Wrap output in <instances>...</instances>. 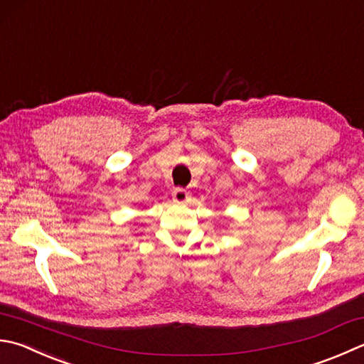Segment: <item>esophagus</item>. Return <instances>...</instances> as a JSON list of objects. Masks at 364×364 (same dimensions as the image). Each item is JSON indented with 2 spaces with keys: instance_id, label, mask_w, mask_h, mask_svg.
Returning a JSON list of instances; mask_svg holds the SVG:
<instances>
[{
  "instance_id": "34e87169",
  "label": "esophagus",
  "mask_w": 364,
  "mask_h": 364,
  "mask_svg": "<svg viewBox=\"0 0 364 364\" xmlns=\"http://www.w3.org/2000/svg\"><path fill=\"white\" fill-rule=\"evenodd\" d=\"M173 201L176 204H185L188 201V193L183 188H174L173 190Z\"/></svg>"
}]
</instances>
